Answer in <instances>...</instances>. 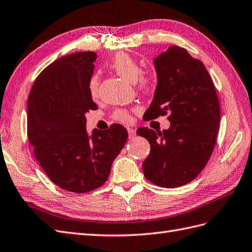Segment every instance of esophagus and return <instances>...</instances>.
<instances>
[{"mask_svg": "<svg viewBox=\"0 0 252 252\" xmlns=\"http://www.w3.org/2000/svg\"><path fill=\"white\" fill-rule=\"evenodd\" d=\"M127 132H128V138H134L135 135H136V131H135L132 127H128Z\"/></svg>", "mask_w": 252, "mask_h": 252, "instance_id": "esophagus-1", "label": "esophagus"}]
</instances>
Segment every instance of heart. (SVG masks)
I'll return each instance as SVG.
<instances>
[{
  "mask_svg": "<svg viewBox=\"0 0 252 252\" xmlns=\"http://www.w3.org/2000/svg\"><path fill=\"white\" fill-rule=\"evenodd\" d=\"M111 67L122 79L131 83L137 82L138 89L144 93H148L152 90L154 83H156V76H154L151 71H141L139 62L127 53L119 52L116 54L111 62ZM88 89L93 98H95L98 95V75H93L90 77ZM113 118L117 121L126 124V122L131 121V114L126 108H118L113 113Z\"/></svg>",
  "mask_w": 252,
  "mask_h": 252,
  "instance_id": "b5f03b06",
  "label": "heart"
}]
</instances>
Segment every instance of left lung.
<instances>
[{
    "label": "left lung",
    "instance_id": "obj_1",
    "mask_svg": "<svg viewBox=\"0 0 252 252\" xmlns=\"http://www.w3.org/2000/svg\"><path fill=\"white\" fill-rule=\"evenodd\" d=\"M158 86L146 121L168 116L170 127L156 132L139 127L150 143L144 176L160 188H179L203 170L217 139L220 106L216 89L201 61L183 48L171 46L154 59Z\"/></svg>",
    "mask_w": 252,
    "mask_h": 252
}]
</instances>
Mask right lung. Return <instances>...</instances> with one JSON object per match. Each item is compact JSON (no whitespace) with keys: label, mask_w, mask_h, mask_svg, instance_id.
<instances>
[{"label":"right lung","mask_w":252,"mask_h":252,"mask_svg":"<svg viewBox=\"0 0 252 252\" xmlns=\"http://www.w3.org/2000/svg\"><path fill=\"white\" fill-rule=\"evenodd\" d=\"M96 57L88 51L56 60L37 76L28 99L34 156L51 181L71 192L104 184L127 139L126 128L118 124L87 135L85 114L98 108L88 89Z\"/></svg>","instance_id":"obj_1"}]
</instances>
